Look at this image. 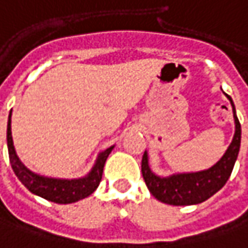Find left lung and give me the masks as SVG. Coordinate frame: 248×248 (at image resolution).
Returning a JSON list of instances; mask_svg holds the SVG:
<instances>
[{"label":"left lung","instance_id":"obj_1","mask_svg":"<svg viewBox=\"0 0 248 248\" xmlns=\"http://www.w3.org/2000/svg\"><path fill=\"white\" fill-rule=\"evenodd\" d=\"M225 95L230 101L233 109L234 135L227 150L216 164L197 172H177L167 177H160L150 168L149 153L144 152L141 158V174L149 191L160 202L174 206L197 205L215 195L227 182L240 150L241 126L236 115L233 99L227 94Z\"/></svg>","mask_w":248,"mask_h":248}]
</instances>
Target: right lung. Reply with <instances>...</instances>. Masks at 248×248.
Masks as SVG:
<instances>
[{"mask_svg":"<svg viewBox=\"0 0 248 248\" xmlns=\"http://www.w3.org/2000/svg\"><path fill=\"white\" fill-rule=\"evenodd\" d=\"M11 115L12 110L9 112L8 116V127H7V141H8V154H9V161L15 175L18 180L22 182L23 185L37 197L47 199L50 202L56 203H73L81 201L84 198L90 197L95 189L98 188L99 182L102 180V172L104 166L108 158L110 152L113 150L115 146H110L105 149L104 152L98 154L95 160L94 166L90 170V172L81 178H53V177H45L31 171L21 161L18 157L14 140H12V132H11Z\"/></svg>","mask_w":248,"mask_h":248,"instance_id":"right-lung-1","label":"right lung"}]
</instances>
